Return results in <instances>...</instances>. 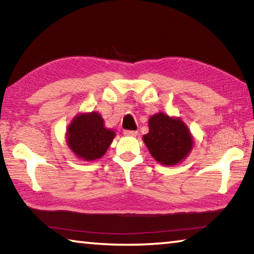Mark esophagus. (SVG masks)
Segmentation results:
<instances>
[{
  "label": "esophagus",
  "instance_id": "1",
  "mask_svg": "<svg viewBox=\"0 0 254 254\" xmlns=\"http://www.w3.org/2000/svg\"><path fill=\"white\" fill-rule=\"evenodd\" d=\"M124 135H127V136H136V135H137V131L126 130V131H124Z\"/></svg>",
  "mask_w": 254,
  "mask_h": 254
}]
</instances>
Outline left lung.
Listing matches in <instances>:
<instances>
[{"label":"left lung","mask_w":254,"mask_h":254,"mask_svg":"<svg viewBox=\"0 0 254 254\" xmlns=\"http://www.w3.org/2000/svg\"><path fill=\"white\" fill-rule=\"evenodd\" d=\"M143 141L151 156L165 166L182 162L190 153L194 140L188 127L179 118L158 113L149 119V132Z\"/></svg>","instance_id":"left-lung-1"}]
</instances>
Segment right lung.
Returning a JSON list of instances; mask_svg holds the SVG:
<instances>
[{
    "label": "right lung",
    "mask_w": 254,
    "mask_h": 254,
    "mask_svg": "<svg viewBox=\"0 0 254 254\" xmlns=\"http://www.w3.org/2000/svg\"><path fill=\"white\" fill-rule=\"evenodd\" d=\"M67 145L77 158L92 161L104 156L113 141L115 132L104 127L97 112L78 114L68 126Z\"/></svg>",
    "instance_id": "1"
}]
</instances>
